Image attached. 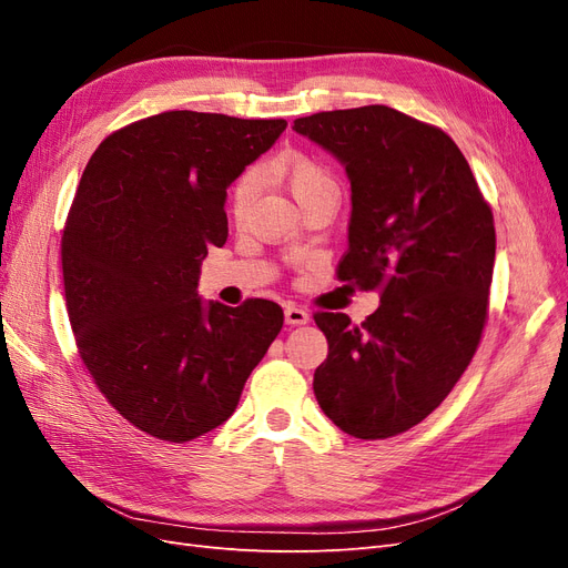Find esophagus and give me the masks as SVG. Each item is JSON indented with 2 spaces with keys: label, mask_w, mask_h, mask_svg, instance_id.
<instances>
[{
  "label": "esophagus",
  "mask_w": 568,
  "mask_h": 568,
  "mask_svg": "<svg viewBox=\"0 0 568 568\" xmlns=\"http://www.w3.org/2000/svg\"><path fill=\"white\" fill-rule=\"evenodd\" d=\"M284 320H286V324H291V326H301V324L311 322V313L303 311V307H298V305H286Z\"/></svg>",
  "instance_id": "34e87169"
}]
</instances>
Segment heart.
<instances>
[{
  "label": "heart",
  "mask_w": 568,
  "mask_h": 568,
  "mask_svg": "<svg viewBox=\"0 0 568 568\" xmlns=\"http://www.w3.org/2000/svg\"><path fill=\"white\" fill-rule=\"evenodd\" d=\"M261 175L274 184H282L288 189V194L296 199L301 209H311L313 203L320 201H338V184L334 175L329 173V168L320 163L313 156H305V153H286V156H280L270 161ZM257 194V180L255 175H244L242 180H236L230 192V203L227 211L234 222H244L251 205Z\"/></svg>",
  "instance_id": "1"
}]
</instances>
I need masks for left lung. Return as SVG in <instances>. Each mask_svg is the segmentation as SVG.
Listing matches in <instances>:
<instances>
[{"label": "left lung", "mask_w": 568, "mask_h": 568, "mask_svg": "<svg viewBox=\"0 0 568 568\" xmlns=\"http://www.w3.org/2000/svg\"><path fill=\"white\" fill-rule=\"evenodd\" d=\"M294 130L334 153L351 180L338 280L382 294L359 326L343 313L315 315L329 343L315 398L348 436H398L448 398L478 348L493 211L450 136L400 111H322L296 118Z\"/></svg>", "instance_id": "obj_1"}]
</instances>
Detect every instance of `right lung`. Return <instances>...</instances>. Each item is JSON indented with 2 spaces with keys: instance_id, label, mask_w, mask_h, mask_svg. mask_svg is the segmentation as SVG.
Segmentation results:
<instances>
[{
  "instance_id": "1",
  "label": "right lung",
  "mask_w": 568,
  "mask_h": 568,
  "mask_svg": "<svg viewBox=\"0 0 568 568\" xmlns=\"http://www.w3.org/2000/svg\"><path fill=\"white\" fill-rule=\"evenodd\" d=\"M286 120L165 111L109 134L61 236L65 307L84 367L140 432L186 443L227 422L277 338V303L199 298L209 246L227 242V186Z\"/></svg>"
}]
</instances>
